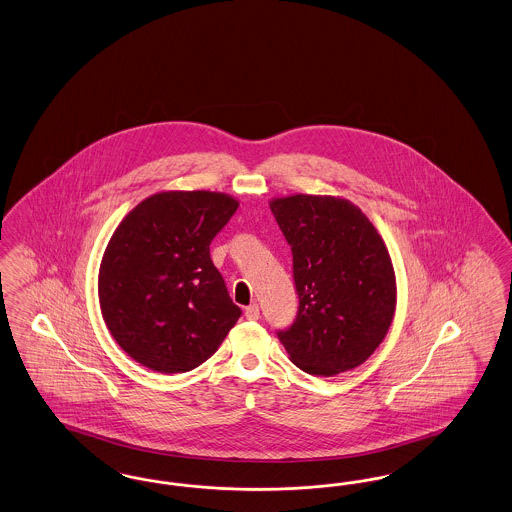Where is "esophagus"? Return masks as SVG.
<instances>
[{
  "label": "esophagus",
  "instance_id": "esophagus-1",
  "mask_svg": "<svg viewBox=\"0 0 512 512\" xmlns=\"http://www.w3.org/2000/svg\"><path fill=\"white\" fill-rule=\"evenodd\" d=\"M259 305L257 303H253V305H249L246 308V318L247 320H259Z\"/></svg>",
  "mask_w": 512,
  "mask_h": 512
}]
</instances>
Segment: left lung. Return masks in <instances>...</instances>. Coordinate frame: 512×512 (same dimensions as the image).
Segmentation results:
<instances>
[{"label": "left lung", "instance_id": "obj_1", "mask_svg": "<svg viewBox=\"0 0 512 512\" xmlns=\"http://www.w3.org/2000/svg\"><path fill=\"white\" fill-rule=\"evenodd\" d=\"M293 255L295 322L278 331L291 362L310 375L364 364L394 316L389 251L368 217L348 200L295 194L270 202Z\"/></svg>", "mask_w": 512, "mask_h": 512}]
</instances>
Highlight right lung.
<instances>
[{
  "label": "right lung",
  "mask_w": 512,
  "mask_h": 512,
  "mask_svg": "<svg viewBox=\"0 0 512 512\" xmlns=\"http://www.w3.org/2000/svg\"><path fill=\"white\" fill-rule=\"evenodd\" d=\"M221 192H160L112 234L99 270V301L116 343L160 373L198 368L242 316L209 257L236 213Z\"/></svg>",
  "instance_id": "right-lung-1"
}]
</instances>
